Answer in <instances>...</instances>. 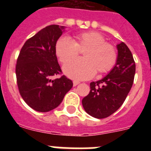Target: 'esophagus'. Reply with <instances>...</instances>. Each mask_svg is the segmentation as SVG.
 <instances>
[{
  "label": "esophagus",
  "instance_id": "1",
  "mask_svg": "<svg viewBox=\"0 0 151 151\" xmlns=\"http://www.w3.org/2000/svg\"><path fill=\"white\" fill-rule=\"evenodd\" d=\"M79 83V81H77V80H74V81H73V85H74V86H76V85H78Z\"/></svg>",
  "mask_w": 151,
  "mask_h": 151
}]
</instances>
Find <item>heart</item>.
Segmentation results:
<instances>
[{
	"mask_svg": "<svg viewBox=\"0 0 151 151\" xmlns=\"http://www.w3.org/2000/svg\"><path fill=\"white\" fill-rule=\"evenodd\" d=\"M56 54L63 64L76 59L80 52H83L84 59L69 63L64 67L68 76L76 79H86L94 73L104 75L115 66L118 54L113 45L106 42L104 36L97 32L78 33L73 37V41L61 38L57 41Z\"/></svg>",
	"mask_w": 151,
	"mask_h": 151,
	"instance_id": "obj_1",
	"label": "heart"
}]
</instances>
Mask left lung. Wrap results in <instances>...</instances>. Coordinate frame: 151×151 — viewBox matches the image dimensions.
Instances as JSON below:
<instances>
[{
	"label": "left lung",
	"instance_id": "obj_1",
	"mask_svg": "<svg viewBox=\"0 0 151 151\" xmlns=\"http://www.w3.org/2000/svg\"><path fill=\"white\" fill-rule=\"evenodd\" d=\"M118 59L110 73L90 83V92L82 99L89 115L97 119L110 116L122 105L130 91L135 74L132 54L124 42L117 45Z\"/></svg>",
	"mask_w": 151,
	"mask_h": 151
}]
</instances>
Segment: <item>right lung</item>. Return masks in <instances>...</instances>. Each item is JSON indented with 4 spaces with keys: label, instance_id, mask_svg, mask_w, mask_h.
Returning a JSON list of instances; mask_svg holds the SVG:
<instances>
[{
    "label": "right lung",
    "instance_id": "add662e5",
    "mask_svg": "<svg viewBox=\"0 0 151 151\" xmlns=\"http://www.w3.org/2000/svg\"><path fill=\"white\" fill-rule=\"evenodd\" d=\"M63 29L58 25L42 29L25 42L17 58L19 91L24 101L36 111L55 109L73 85L71 79L62 75L56 56L55 46Z\"/></svg>",
    "mask_w": 151,
    "mask_h": 151
}]
</instances>
